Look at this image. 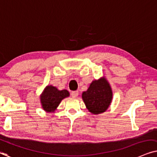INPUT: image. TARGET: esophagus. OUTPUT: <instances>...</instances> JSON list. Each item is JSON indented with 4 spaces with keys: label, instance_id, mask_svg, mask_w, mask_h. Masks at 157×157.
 Returning <instances> with one entry per match:
<instances>
[{
    "label": "esophagus",
    "instance_id": "1",
    "mask_svg": "<svg viewBox=\"0 0 157 157\" xmlns=\"http://www.w3.org/2000/svg\"><path fill=\"white\" fill-rule=\"evenodd\" d=\"M79 95V92L78 91H72V93H71V95L72 96L73 98H77Z\"/></svg>",
    "mask_w": 157,
    "mask_h": 157
}]
</instances>
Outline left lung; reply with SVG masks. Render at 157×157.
I'll return each mask as SVG.
<instances>
[{"mask_svg": "<svg viewBox=\"0 0 157 157\" xmlns=\"http://www.w3.org/2000/svg\"><path fill=\"white\" fill-rule=\"evenodd\" d=\"M82 98L89 112L94 115L103 113L112 102L113 91L110 83L104 76L93 80L88 89L82 93Z\"/></svg>", "mask_w": 157, "mask_h": 157, "instance_id": "obj_1", "label": "left lung"}]
</instances>
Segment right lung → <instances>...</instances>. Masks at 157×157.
Wrapping results in <instances>:
<instances>
[{
    "instance_id": "obj_1",
    "label": "right lung",
    "mask_w": 157,
    "mask_h": 157,
    "mask_svg": "<svg viewBox=\"0 0 157 157\" xmlns=\"http://www.w3.org/2000/svg\"><path fill=\"white\" fill-rule=\"evenodd\" d=\"M69 96L70 93L67 90H59L57 87L47 85L40 95L41 107L46 112H54L57 110L62 100Z\"/></svg>"
}]
</instances>
